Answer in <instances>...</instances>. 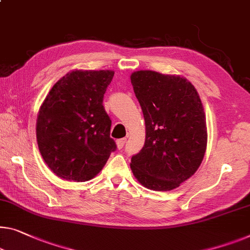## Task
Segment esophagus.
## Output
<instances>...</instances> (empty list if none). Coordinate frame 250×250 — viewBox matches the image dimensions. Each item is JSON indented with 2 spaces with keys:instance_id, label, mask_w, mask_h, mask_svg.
I'll return each mask as SVG.
<instances>
[{
  "instance_id": "34e87169",
  "label": "esophagus",
  "mask_w": 250,
  "mask_h": 250,
  "mask_svg": "<svg viewBox=\"0 0 250 250\" xmlns=\"http://www.w3.org/2000/svg\"><path fill=\"white\" fill-rule=\"evenodd\" d=\"M125 143H126V138H121V140H118V141L116 142L117 147L120 148V149H121V148H123V147H124Z\"/></svg>"
}]
</instances>
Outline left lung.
<instances>
[{"mask_svg": "<svg viewBox=\"0 0 250 250\" xmlns=\"http://www.w3.org/2000/svg\"><path fill=\"white\" fill-rule=\"evenodd\" d=\"M130 82L145 120V143L130 168L142 186L170 191L195 173L207 148L206 115L186 78L140 70Z\"/></svg>", "mask_w": 250, "mask_h": 250, "instance_id": "8db88e82", "label": "left lung"}]
</instances>
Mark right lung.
I'll return each mask as SVG.
<instances>
[{
	"instance_id": "right-lung-1",
	"label": "right lung",
	"mask_w": 250,
	"mask_h": 250,
	"mask_svg": "<svg viewBox=\"0 0 250 250\" xmlns=\"http://www.w3.org/2000/svg\"><path fill=\"white\" fill-rule=\"evenodd\" d=\"M112 70H74L59 79L38 114L37 141L53 173L85 182L102 171L116 143L103 106Z\"/></svg>"
}]
</instances>
